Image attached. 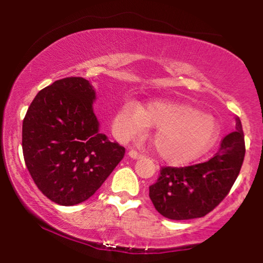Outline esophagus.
Wrapping results in <instances>:
<instances>
[{
	"label": "esophagus",
	"instance_id": "esophagus-1",
	"mask_svg": "<svg viewBox=\"0 0 263 263\" xmlns=\"http://www.w3.org/2000/svg\"><path fill=\"white\" fill-rule=\"evenodd\" d=\"M128 156H129V157H130V158H133V159H138V158H140V157H141V154H140V153H138V152H136V151H135V149H132V151H129Z\"/></svg>",
	"mask_w": 263,
	"mask_h": 263
}]
</instances>
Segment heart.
Returning a JSON list of instances; mask_svg holds the SVG:
<instances>
[{
    "mask_svg": "<svg viewBox=\"0 0 263 263\" xmlns=\"http://www.w3.org/2000/svg\"><path fill=\"white\" fill-rule=\"evenodd\" d=\"M114 132L121 140L135 138L158 128L152 138L153 148L161 160L172 165L189 163L203 153L217 134V122L190 104L153 100L145 109L125 104L114 117Z\"/></svg>",
    "mask_w": 263,
    "mask_h": 263,
    "instance_id": "heart-1",
    "label": "heart"
}]
</instances>
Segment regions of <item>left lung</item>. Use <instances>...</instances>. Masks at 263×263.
Here are the masks:
<instances>
[{
	"label": "left lung",
	"instance_id": "8db88e82",
	"mask_svg": "<svg viewBox=\"0 0 263 263\" xmlns=\"http://www.w3.org/2000/svg\"><path fill=\"white\" fill-rule=\"evenodd\" d=\"M246 143L242 123L221 140L215 156L189 166L160 168L149 186V199L163 217L171 220L202 218L228 196L242 167Z\"/></svg>",
	"mask_w": 263,
	"mask_h": 263
}]
</instances>
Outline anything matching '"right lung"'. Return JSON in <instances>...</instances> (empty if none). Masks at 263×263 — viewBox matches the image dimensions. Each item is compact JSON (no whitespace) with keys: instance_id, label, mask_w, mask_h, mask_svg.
Returning <instances> with one entry per match:
<instances>
[{"instance_id":"right-lung-1","label":"right lung","mask_w":263,"mask_h":263,"mask_svg":"<svg viewBox=\"0 0 263 263\" xmlns=\"http://www.w3.org/2000/svg\"><path fill=\"white\" fill-rule=\"evenodd\" d=\"M95 98L88 80L64 78L39 91L24 118L27 170L38 189L61 206L89 199L124 157V147L99 132Z\"/></svg>"}]
</instances>
